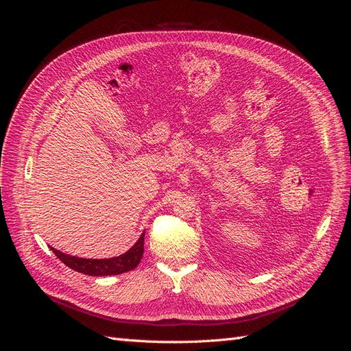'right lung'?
Wrapping results in <instances>:
<instances>
[{
	"mask_svg": "<svg viewBox=\"0 0 351 351\" xmlns=\"http://www.w3.org/2000/svg\"><path fill=\"white\" fill-rule=\"evenodd\" d=\"M143 243H145V232L129 252H125L124 254H121V256L111 258V259H83V258H76V256H70V254H66V253H61L54 247H51V250L54 252L56 256L62 263H66L69 268L74 271L86 274V275H93V277H108V275H119V274L134 269L143 256Z\"/></svg>",
	"mask_w": 351,
	"mask_h": 351,
	"instance_id": "right-lung-1",
	"label": "right lung"
}]
</instances>
